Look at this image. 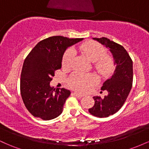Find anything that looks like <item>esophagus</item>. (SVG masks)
Masks as SVG:
<instances>
[{
	"mask_svg": "<svg viewBox=\"0 0 149 149\" xmlns=\"http://www.w3.org/2000/svg\"><path fill=\"white\" fill-rule=\"evenodd\" d=\"M73 95H74L76 97H78V98H81V97H84V95H81V94H79V93H77V92H73Z\"/></svg>",
	"mask_w": 149,
	"mask_h": 149,
	"instance_id": "34e87169",
	"label": "esophagus"
}]
</instances>
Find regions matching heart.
I'll return each instance as SVG.
<instances>
[{"mask_svg": "<svg viewBox=\"0 0 149 149\" xmlns=\"http://www.w3.org/2000/svg\"><path fill=\"white\" fill-rule=\"evenodd\" d=\"M80 49L90 61H95V68L102 76H107L112 72L114 69V60L111 56L106 54L103 46L96 42L88 41L82 44ZM73 55V49H68L63 57V66H69ZM96 80V77L92 74L75 73L69 78V85L76 91L86 92L91 89Z\"/></svg>", "mask_w": 149, "mask_h": 149, "instance_id": "obj_1", "label": "heart"}]
</instances>
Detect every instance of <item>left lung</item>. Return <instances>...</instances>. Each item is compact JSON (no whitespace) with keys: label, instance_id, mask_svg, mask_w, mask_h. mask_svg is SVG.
<instances>
[{"label":"left lung","instance_id":"obj_1","mask_svg":"<svg viewBox=\"0 0 149 149\" xmlns=\"http://www.w3.org/2000/svg\"><path fill=\"white\" fill-rule=\"evenodd\" d=\"M109 49L116 66L113 74L103 83L102 90H107L104 98L94 97L95 105L89 109V112L98 118L113 115L123 107L132 86V61L126 49L122 45L110 40L107 38H93Z\"/></svg>","mask_w":149,"mask_h":149}]
</instances>
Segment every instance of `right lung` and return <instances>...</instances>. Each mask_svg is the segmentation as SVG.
<instances>
[{
  "instance_id": "right-lung-1",
  "label": "right lung",
  "mask_w": 149,
  "mask_h": 149,
  "mask_svg": "<svg viewBox=\"0 0 149 149\" xmlns=\"http://www.w3.org/2000/svg\"><path fill=\"white\" fill-rule=\"evenodd\" d=\"M83 40L61 36L47 38L39 42L26 57L20 91L26 108L34 117L49 120L62 113L71 92L65 88L55 90L49 83L55 71L61 69L66 49Z\"/></svg>"
}]
</instances>
